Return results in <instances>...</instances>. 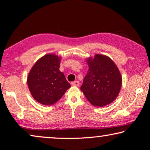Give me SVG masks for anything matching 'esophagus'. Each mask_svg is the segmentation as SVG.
Returning <instances> with one entry per match:
<instances>
[{"mask_svg": "<svg viewBox=\"0 0 150 150\" xmlns=\"http://www.w3.org/2000/svg\"><path fill=\"white\" fill-rule=\"evenodd\" d=\"M71 85L73 86H75V87H79V82L78 81H73V82L71 83Z\"/></svg>", "mask_w": 150, "mask_h": 150, "instance_id": "esophagus-1", "label": "esophagus"}]
</instances>
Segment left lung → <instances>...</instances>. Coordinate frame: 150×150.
Instances as JSON below:
<instances>
[{
	"label": "left lung",
	"mask_w": 150,
	"mask_h": 150,
	"mask_svg": "<svg viewBox=\"0 0 150 150\" xmlns=\"http://www.w3.org/2000/svg\"><path fill=\"white\" fill-rule=\"evenodd\" d=\"M88 69L81 87L85 97L95 106H106L117 97L122 79L113 61L106 55L96 54L87 59Z\"/></svg>",
	"instance_id": "obj_1"
}]
</instances>
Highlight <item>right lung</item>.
<instances>
[{
	"label": "right lung",
	"instance_id": "right-lung-1",
	"mask_svg": "<svg viewBox=\"0 0 150 150\" xmlns=\"http://www.w3.org/2000/svg\"><path fill=\"white\" fill-rule=\"evenodd\" d=\"M60 62L61 57L56 55H45L37 61L28 76L30 93L42 105H54L71 87L59 71Z\"/></svg>",
	"mask_w": 150,
	"mask_h": 150
}]
</instances>
